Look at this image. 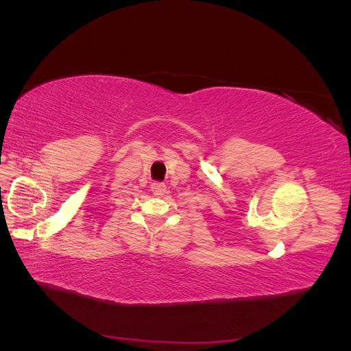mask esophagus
<instances>
[{
  "label": "esophagus",
  "mask_w": 351,
  "mask_h": 351,
  "mask_svg": "<svg viewBox=\"0 0 351 351\" xmlns=\"http://www.w3.org/2000/svg\"><path fill=\"white\" fill-rule=\"evenodd\" d=\"M152 192H154V195H156V196H162L165 192H167V186L164 184V183H159V182H156V183H152Z\"/></svg>",
  "instance_id": "esophagus-1"
}]
</instances>
